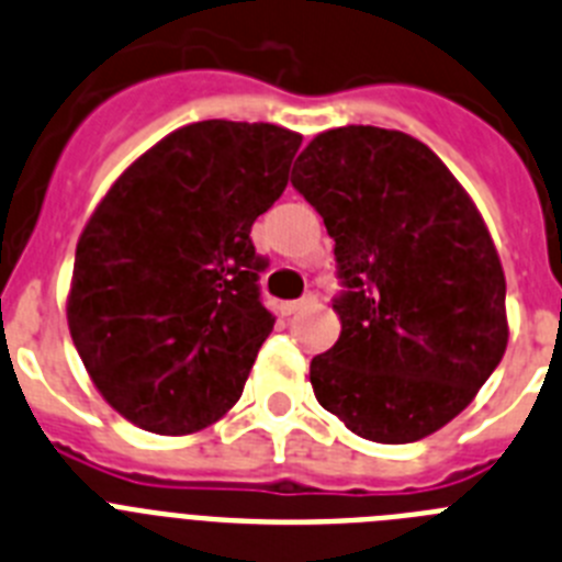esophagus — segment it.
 <instances>
[{
    "label": "esophagus",
    "mask_w": 562,
    "mask_h": 562,
    "mask_svg": "<svg viewBox=\"0 0 562 562\" xmlns=\"http://www.w3.org/2000/svg\"><path fill=\"white\" fill-rule=\"evenodd\" d=\"M314 302H316V296H314V294H305V296H302V300L285 302V314H300V311L311 308V305H314Z\"/></svg>",
    "instance_id": "esophagus-1"
}]
</instances>
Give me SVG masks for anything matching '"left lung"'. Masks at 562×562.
Listing matches in <instances>:
<instances>
[{
	"mask_svg": "<svg viewBox=\"0 0 562 562\" xmlns=\"http://www.w3.org/2000/svg\"><path fill=\"white\" fill-rule=\"evenodd\" d=\"M291 183L334 237L341 334L311 359L316 402L356 436L409 443L475 398L509 339L506 280L470 194L398 130L339 126Z\"/></svg>",
	"mask_w": 562,
	"mask_h": 562,
	"instance_id": "obj_1",
	"label": "left lung"
}]
</instances>
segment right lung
I'll return each instance as SVG.
<instances>
[{"label":"right lung","mask_w":562,"mask_h":562,"mask_svg":"<svg viewBox=\"0 0 562 562\" xmlns=\"http://www.w3.org/2000/svg\"><path fill=\"white\" fill-rule=\"evenodd\" d=\"M302 135L198 121L140 155L76 246L70 336L101 396L140 429L187 436L243 393L274 328L251 226L285 192Z\"/></svg>","instance_id":"obj_1"}]
</instances>
